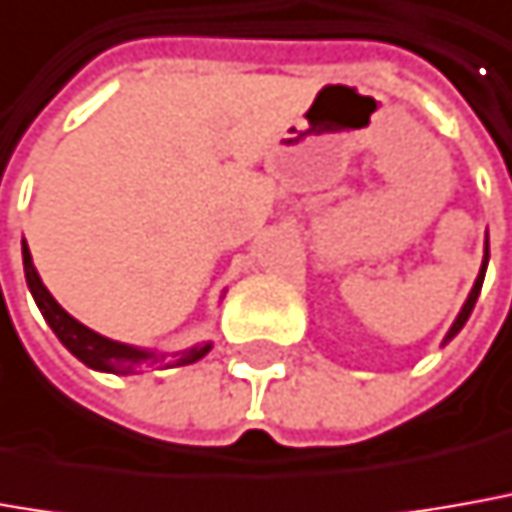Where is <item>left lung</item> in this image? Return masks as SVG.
Masks as SVG:
<instances>
[{
  "label": "left lung",
  "instance_id": "obj_1",
  "mask_svg": "<svg viewBox=\"0 0 512 512\" xmlns=\"http://www.w3.org/2000/svg\"><path fill=\"white\" fill-rule=\"evenodd\" d=\"M488 241H485V257H482V266H479V274H476V283L474 288H471V294H468V300H465V305H462V311L457 314V319H454V325L448 328L446 339H443V344H448L457 333L462 330V325L468 322V316H471V311H474L476 305V297H479V291H482V283H485V271H488Z\"/></svg>",
  "mask_w": 512,
  "mask_h": 512
}]
</instances>
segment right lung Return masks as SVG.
I'll list each match as a JSON object with an SVG mask.
<instances>
[{
    "mask_svg": "<svg viewBox=\"0 0 512 512\" xmlns=\"http://www.w3.org/2000/svg\"><path fill=\"white\" fill-rule=\"evenodd\" d=\"M22 260H24V277H27V288L36 300L38 311L47 319L52 333L61 339L66 350L75 358H81L86 367H92L97 373H114V375H134L154 367V364H165L168 367H184V364H196L198 358H204L212 350V342L193 344L187 350H179L168 358V353H156V350H145V347H134V344L114 342L109 336H100L92 328L81 325L75 316H69L55 302L47 285L41 283L36 266H33V255L27 249V241H22Z\"/></svg>",
    "mask_w": 512,
    "mask_h": 512,
    "instance_id": "1",
    "label": "right lung"
}]
</instances>
